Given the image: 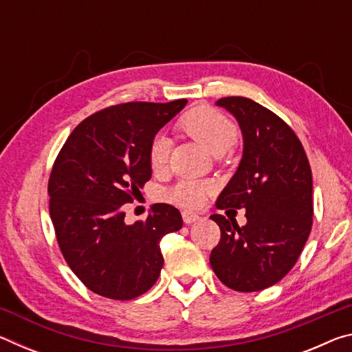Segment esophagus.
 <instances>
[{"instance_id": "obj_1", "label": "esophagus", "mask_w": 352, "mask_h": 352, "mask_svg": "<svg viewBox=\"0 0 352 352\" xmlns=\"http://www.w3.org/2000/svg\"><path fill=\"white\" fill-rule=\"evenodd\" d=\"M182 216H183V220H184V223H194L195 220H199L200 219V216L197 212H192V211H186L184 210L183 212H182Z\"/></svg>"}]
</instances>
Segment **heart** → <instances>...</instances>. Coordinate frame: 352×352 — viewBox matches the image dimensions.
I'll return each mask as SVG.
<instances>
[{"label": "heart", "instance_id": "1", "mask_svg": "<svg viewBox=\"0 0 352 352\" xmlns=\"http://www.w3.org/2000/svg\"><path fill=\"white\" fill-rule=\"evenodd\" d=\"M183 129L201 142L212 153L220 155L233 147L239 140V129L233 119L223 113L200 107L183 118ZM147 160L153 170H163L169 160V140L164 135H155L147 147ZM212 184L204 180H180L174 186L166 190V199L170 204L182 208H199L208 194L211 192Z\"/></svg>", "mask_w": 352, "mask_h": 352}]
</instances>
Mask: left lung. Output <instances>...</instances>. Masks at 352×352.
I'll return each instance as SVG.
<instances>
[{
    "mask_svg": "<svg viewBox=\"0 0 352 352\" xmlns=\"http://www.w3.org/2000/svg\"><path fill=\"white\" fill-rule=\"evenodd\" d=\"M216 104L233 113L243 135L241 164L216 206L245 208L247 225L212 214L220 241L210 262L226 287L258 292L287 275L311 234V164L294 130L272 110L242 96Z\"/></svg>",
    "mask_w": 352,
    "mask_h": 352,
    "instance_id": "obj_1",
    "label": "left lung"
}]
</instances>
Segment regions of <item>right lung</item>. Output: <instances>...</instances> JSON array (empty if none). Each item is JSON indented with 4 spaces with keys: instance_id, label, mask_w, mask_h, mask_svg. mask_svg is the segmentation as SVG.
<instances>
[{
    "instance_id": "add662e5",
    "label": "right lung",
    "mask_w": 352,
    "mask_h": 352,
    "mask_svg": "<svg viewBox=\"0 0 352 352\" xmlns=\"http://www.w3.org/2000/svg\"><path fill=\"white\" fill-rule=\"evenodd\" d=\"M186 104L107 107L83 119L57 155L47 182L57 243L94 294L133 300L157 283L164 262L160 242L182 228V214L155 204L146 220L126 225L122 206L151 180L148 142Z\"/></svg>"
}]
</instances>
